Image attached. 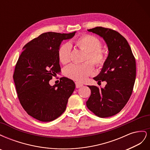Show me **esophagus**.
<instances>
[{
    "mask_svg": "<svg viewBox=\"0 0 150 150\" xmlns=\"http://www.w3.org/2000/svg\"><path fill=\"white\" fill-rule=\"evenodd\" d=\"M75 84H76V88H81V87H82V86H83V84L82 83H79V82H76Z\"/></svg>",
    "mask_w": 150,
    "mask_h": 150,
    "instance_id": "34e87169",
    "label": "esophagus"
}]
</instances>
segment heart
I'll use <instances>...</instances> for the list:
<instances>
[{"mask_svg":"<svg viewBox=\"0 0 150 150\" xmlns=\"http://www.w3.org/2000/svg\"><path fill=\"white\" fill-rule=\"evenodd\" d=\"M72 43L76 47L85 52L84 61L90 60L98 67H101L105 64L107 58L106 54L101 48V43L97 38L89 34H84L74 40ZM70 55L69 44H63L59 47L58 59L62 64H66L69 62ZM92 63L86 61L82 64H71L65 68L64 74L70 79L77 81H83L93 73L94 65Z\"/></svg>","mask_w":150,"mask_h":150,"instance_id":"1","label":"heart"}]
</instances>
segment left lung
I'll return each mask as SVG.
<instances>
[{"mask_svg": "<svg viewBox=\"0 0 150 150\" xmlns=\"http://www.w3.org/2000/svg\"><path fill=\"white\" fill-rule=\"evenodd\" d=\"M89 32L103 38L108 48L105 64L93 79L107 83L105 87L88 86L91 96L86 102L89 110L100 117L114 116L128 103L136 79V61L126 39L117 31L96 27Z\"/></svg>", "mask_w": 150, "mask_h": 150, "instance_id": "8db88e82", "label": "left lung"}]
</instances>
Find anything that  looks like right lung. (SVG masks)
<instances>
[{
  "label": "right lung",
  "instance_id": "right-lung-1",
  "mask_svg": "<svg viewBox=\"0 0 150 150\" xmlns=\"http://www.w3.org/2000/svg\"><path fill=\"white\" fill-rule=\"evenodd\" d=\"M75 33L40 34L25 45L18 59L13 75L18 98L27 113L39 121L60 116L75 89L74 81L65 77L53 86L49 83L61 72L57 51L62 41Z\"/></svg>",
  "mask_w": 150,
  "mask_h": 150
}]
</instances>
